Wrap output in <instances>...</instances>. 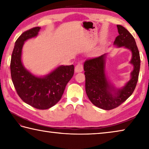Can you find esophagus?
Listing matches in <instances>:
<instances>
[{
	"instance_id": "esophagus-1",
	"label": "esophagus",
	"mask_w": 149,
	"mask_h": 149,
	"mask_svg": "<svg viewBox=\"0 0 149 149\" xmlns=\"http://www.w3.org/2000/svg\"><path fill=\"white\" fill-rule=\"evenodd\" d=\"M84 70V67H83V64L81 63H78V64L75 65V73H79L81 72Z\"/></svg>"
}]
</instances>
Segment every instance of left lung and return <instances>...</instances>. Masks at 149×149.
Here are the masks:
<instances>
[{
  "instance_id": "obj_1",
  "label": "left lung",
  "mask_w": 149,
  "mask_h": 149,
  "mask_svg": "<svg viewBox=\"0 0 149 149\" xmlns=\"http://www.w3.org/2000/svg\"><path fill=\"white\" fill-rule=\"evenodd\" d=\"M119 35L114 45L123 47L132 52L130 64L133 65L131 78L121 88L115 87L106 75L107 54L99 57L87 60L84 68L85 75V91L89 100L96 107L103 110H112L125 101L134 91L138 81L140 70V55L134 37L120 25H117Z\"/></svg>"
}]
</instances>
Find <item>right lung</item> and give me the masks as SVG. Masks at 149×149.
Instances as JSON below:
<instances>
[{
	"label": "right lung",
	"mask_w": 149,
	"mask_h": 149,
	"mask_svg": "<svg viewBox=\"0 0 149 149\" xmlns=\"http://www.w3.org/2000/svg\"><path fill=\"white\" fill-rule=\"evenodd\" d=\"M40 27L24 32L15 42L12 54V80L19 97L24 102L39 110L51 108L59 101L65 87L74 74V65H59L45 76L38 77L28 71L22 62L25 41L38 35Z\"/></svg>",
	"instance_id": "right-lung-1"
}]
</instances>
